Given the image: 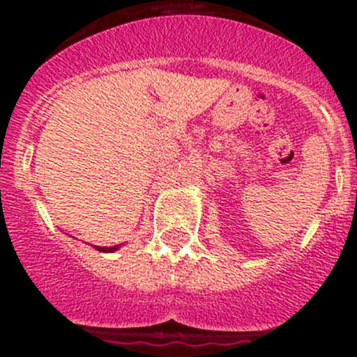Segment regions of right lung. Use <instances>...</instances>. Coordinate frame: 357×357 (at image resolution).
Listing matches in <instances>:
<instances>
[{
  "instance_id": "add662e5",
  "label": "right lung",
  "mask_w": 357,
  "mask_h": 357,
  "mask_svg": "<svg viewBox=\"0 0 357 357\" xmlns=\"http://www.w3.org/2000/svg\"><path fill=\"white\" fill-rule=\"evenodd\" d=\"M119 248H121V245H114V247H96V250L107 252V254H109V252H116L119 250Z\"/></svg>"
}]
</instances>
